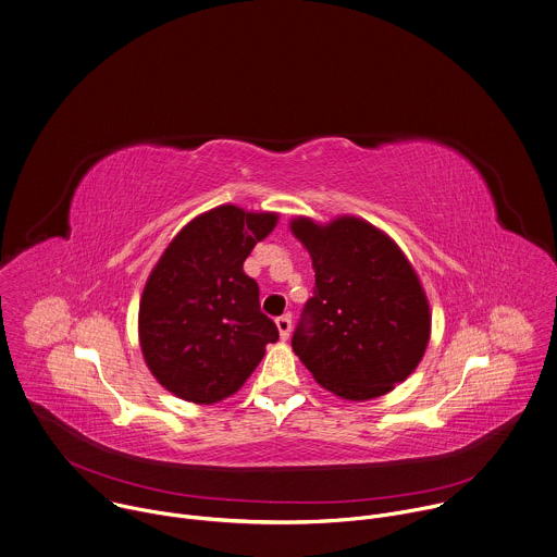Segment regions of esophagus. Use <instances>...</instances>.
<instances>
[{
    "mask_svg": "<svg viewBox=\"0 0 557 557\" xmlns=\"http://www.w3.org/2000/svg\"><path fill=\"white\" fill-rule=\"evenodd\" d=\"M275 325H277L282 338H288V336H290V330H293V319H290V314L277 317V319H275Z\"/></svg>",
    "mask_w": 557,
    "mask_h": 557,
    "instance_id": "esophagus-1",
    "label": "esophagus"
}]
</instances>
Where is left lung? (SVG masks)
<instances>
[{
    "label": "left lung",
    "mask_w": 557,
    "mask_h": 557,
    "mask_svg": "<svg viewBox=\"0 0 557 557\" xmlns=\"http://www.w3.org/2000/svg\"><path fill=\"white\" fill-rule=\"evenodd\" d=\"M314 269V295L293 349L314 381L345 400H369L411 376L424 356L431 312L420 280L381 230L343 216L290 223Z\"/></svg>",
    "instance_id": "left-lung-1"
}]
</instances>
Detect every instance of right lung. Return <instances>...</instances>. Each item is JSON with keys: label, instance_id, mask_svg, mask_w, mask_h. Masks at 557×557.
<instances>
[{"label": "right lung", "instance_id": "right-lung-1", "mask_svg": "<svg viewBox=\"0 0 557 557\" xmlns=\"http://www.w3.org/2000/svg\"><path fill=\"white\" fill-rule=\"evenodd\" d=\"M277 214L221 206L185 225L152 269L139 301V343L174 396L212 405L236 394L280 338L243 264Z\"/></svg>", "mask_w": 557, "mask_h": 557}]
</instances>
